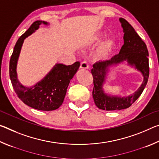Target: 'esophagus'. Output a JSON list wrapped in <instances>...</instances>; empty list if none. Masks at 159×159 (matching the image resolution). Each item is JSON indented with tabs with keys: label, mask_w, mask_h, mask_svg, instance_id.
Masks as SVG:
<instances>
[{
	"label": "esophagus",
	"mask_w": 159,
	"mask_h": 159,
	"mask_svg": "<svg viewBox=\"0 0 159 159\" xmlns=\"http://www.w3.org/2000/svg\"><path fill=\"white\" fill-rule=\"evenodd\" d=\"M88 67H89V65H88V62L86 61H83L80 64V68L83 69H88Z\"/></svg>",
	"instance_id": "1"
}]
</instances>
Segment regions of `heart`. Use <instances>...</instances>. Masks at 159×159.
Returning <instances> with one entry per match:
<instances>
[{
    "mask_svg": "<svg viewBox=\"0 0 159 159\" xmlns=\"http://www.w3.org/2000/svg\"><path fill=\"white\" fill-rule=\"evenodd\" d=\"M102 36H103V34L98 33L95 35V37H94V40H95V41H99ZM112 46H113V42L110 39L107 40V41H104L103 43L102 44L100 48H99V49L98 50V55L100 56V57L105 55L111 49Z\"/></svg>",
    "mask_w": 159,
    "mask_h": 159,
    "instance_id": "b5f03b06",
    "label": "heart"
}]
</instances>
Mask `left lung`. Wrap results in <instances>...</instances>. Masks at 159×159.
<instances>
[{
    "instance_id": "left-lung-1",
    "label": "left lung",
    "mask_w": 159,
    "mask_h": 159,
    "mask_svg": "<svg viewBox=\"0 0 159 159\" xmlns=\"http://www.w3.org/2000/svg\"><path fill=\"white\" fill-rule=\"evenodd\" d=\"M119 21L124 33V43L119 53L114 55L111 60L95 63L91 69L93 76L94 102L99 109L106 111L121 110L130 107L143 92L149 75V52L146 44L125 19L120 18ZM123 61H127L129 65L134 66L141 72L144 77L141 86L136 92L127 97L114 96L105 93L103 90V85L109 67Z\"/></svg>"
}]
</instances>
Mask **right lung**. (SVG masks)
Wrapping results in <instances>:
<instances>
[{"mask_svg":"<svg viewBox=\"0 0 159 159\" xmlns=\"http://www.w3.org/2000/svg\"><path fill=\"white\" fill-rule=\"evenodd\" d=\"M42 24L48 25L45 21H34L16 43L10 60V78L15 92L25 104L35 109L52 111L58 109L62 104L70 80L79 69L80 62L76 61L68 66L63 64H56L41 81L31 87H26L19 81L17 64L24 41L26 37L36 31Z\"/></svg>","mask_w":159,"mask_h":159,"instance_id":"right-lung-1","label":"right lung"}]
</instances>
